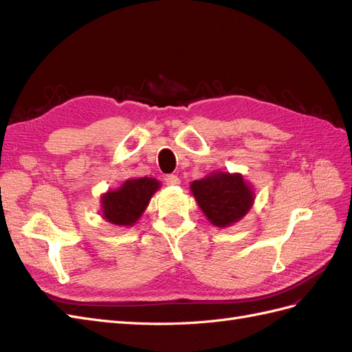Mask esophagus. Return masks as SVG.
I'll return each mask as SVG.
<instances>
[{"instance_id": "obj_1", "label": "esophagus", "mask_w": 352, "mask_h": 352, "mask_svg": "<svg viewBox=\"0 0 352 352\" xmlns=\"http://www.w3.org/2000/svg\"><path fill=\"white\" fill-rule=\"evenodd\" d=\"M165 182H166V184H168V186H178L179 183H182V182H179V178H178L177 175H173V174H170V175H166Z\"/></svg>"}]
</instances>
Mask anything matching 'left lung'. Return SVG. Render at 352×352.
<instances>
[{
	"label": "left lung",
	"instance_id": "left-lung-1",
	"mask_svg": "<svg viewBox=\"0 0 352 352\" xmlns=\"http://www.w3.org/2000/svg\"><path fill=\"white\" fill-rule=\"evenodd\" d=\"M206 218L215 227H228L242 219L254 204V190L240 174L212 173L190 184Z\"/></svg>",
	"mask_w": 352,
	"mask_h": 352
}]
</instances>
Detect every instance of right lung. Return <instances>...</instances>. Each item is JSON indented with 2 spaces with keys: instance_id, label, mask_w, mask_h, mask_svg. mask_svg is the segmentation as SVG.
I'll use <instances>...</instances> for the list:
<instances>
[{
  "instance_id": "right-lung-1",
  "label": "right lung",
  "mask_w": 352,
  "mask_h": 352,
  "mask_svg": "<svg viewBox=\"0 0 352 352\" xmlns=\"http://www.w3.org/2000/svg\"><path fill=\"white\" fill-rule=\"evenodd\" d=\"M160 187L156 178H133L102 196L103 218L110 224L133 227Z\"/></svg>"
}]
</instances>
